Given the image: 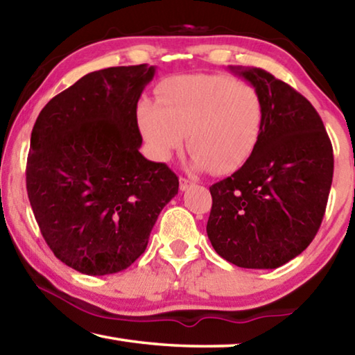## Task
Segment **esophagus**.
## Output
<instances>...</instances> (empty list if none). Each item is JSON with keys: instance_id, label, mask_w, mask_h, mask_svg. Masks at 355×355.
Returning a JSON list of instances; mask_svg holds the SVG:
<instances>
[{"instance_id": "obj_1", "label": "esophagus", "mask_w": 355, "mask_h": 355, "mask_svg": "<svg viewBox=\"0 0 355 355\" xmlns=\"http://www.w3.org/2000/svg\"><path fill=\"white\" fill-rule=\"evenodd\" d=\"M192 184H194V183H192L191 180L184 178V177L180 178V189H182V191H186V189H188V188H191Z\"/></svg>"}]
</instances>
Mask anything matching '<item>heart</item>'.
<instances>
[{"label":"heart","mask_w":355,"mask_h":355,"mask_svg":"<svg viewBox=\"0 0 355 355\" xmlns=\"http://www.w3.org/2000/svg\"><path fill=\"white\" fill-rule=\"evenodd\" d=\"M137 122L156 159H171L188 136L197 169L228 173L254 153L264 105L255 87L230 76H173L159 84L158 105H139Z\"/></svg>","instance_id":"obj_1"}]
</instances>
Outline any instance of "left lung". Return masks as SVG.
<instances>
[{
    "mask_svg": "<svg viewBox=\"0 0 355 355\" xmlns=\"http://www.w3.org/2000/svg\"><path fill=\"white\" fill-rule=\"evenodd\" d=\"M232 70L261 95L264 122L250 158L209 192L207 233L227 261L275 269L313 241L326 213L334 148L313 105L261 69Z\"/></svg>",
    "mask_w": 355,
    "mask_h": 355,
    "instance_id": "1",
    "label": "left lung"
}]
</instances>
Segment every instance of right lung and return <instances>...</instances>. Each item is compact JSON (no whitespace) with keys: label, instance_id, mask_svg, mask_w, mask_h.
<instances>
[{"label":"right lung","instance_id":"right-lung-1","mask_svg":"<svg viewBox=\"0 0 355 355\" xmlns=\"http://www.w3.org/2000/svg\"><path fill=\"white\" fill-rule=\"evenodd\" d=\"M153 65L92 71L53 97L31 133L26 189L42 236L87 275L127 269L178 194L167 164L139 152L137 101Z\"/></svg>","mask_w":355,"mask_h":355}]
</instances>
